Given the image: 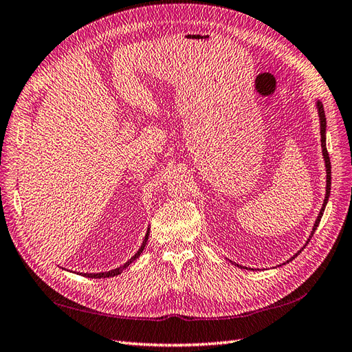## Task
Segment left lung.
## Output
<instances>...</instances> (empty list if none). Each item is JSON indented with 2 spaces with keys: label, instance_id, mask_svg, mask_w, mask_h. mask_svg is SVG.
<instances>
[{
  "label": "left lung",
  "instance_id": "8db88e82",
  "mask_svg": "<svg viewBox=\"0 0 352 352\" xmlns=\"http://www.w3.org/2000/svg\"><path fill=\"white\" fill-rule=\"evenodd\" d=\"M315 108H317V113H318V119H320V135H321V150H322V157H324V166H326V196H324V202H322V206L320 210V214L317 215V220H315L314 223V228H312V232L311 235L308 238V241H306V244L302 247V250L308 245V242L311 241V238L314 236V232L317 230L318 224L321 221V217L324 214V210H326V205L329 202V196H330V186H331V165H330V159H329V153H327V147H326V128H327V122H326V114H324V108H322V104L321 101H315ZM302 250L297 251V253L290 258L287 260V263H290L293 258H296L297 256H299L302 253ZM285 265V263H284Z\"/></svg>",
  "mask_w": 352,
  "mask_h": 352
}]
</instances>
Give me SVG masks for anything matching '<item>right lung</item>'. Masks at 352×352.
Here are the masks:
<instances>
[{"instance_id":"right-lung-1","label":"right lung","mask_w":352,"mask_h":352,"mask_svg":"<svg viewBox=\"0 0 352 352\" xmlns=\"http://www.w3.org/2000/svg\"><path fill=\"white\" fill-rule=\"evenodd\" d=\"M148 235H150V228H148V230H147V233H146V236H144V241H142V244H141L140 250L137 251V253H135V256H133V257H131V258L128 260V262H126L124 265H122L120 267H116V269H113V270H108V272H99V274H80V275H83V276H86V278H111V276H116V275H120V274L123 272V270L133 262V260H137V258L141 256V253L144 251V248H146Z\"/></svg>"}]
</instances>
